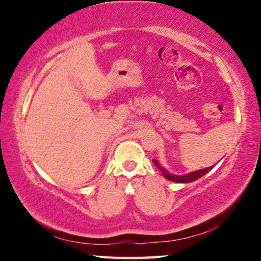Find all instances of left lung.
Returning a JSON list of instances; mask_svg holds the SVG:
<instances>
[{"instance_id":"8db88e82","label":"left lung","mask_w":261,"mask_h":261,"mask_svg":"<svg viewBox=\"0 0 261 261\" xmlns=\"http://www.w3.org/2000/svg\"><path fill=\"white\" fill-rule=\"evenodd\" d=\"M153 163H154V165H156V167L162 171V173L164 174V177L166 178V179H169L171 181H174V183H191V181H195L197 180L198 178H201L204 176L209 172L210 170L213 169L214 166H210V167H206V169H202V170H198V171H194V172H190L188 174H184V176H177V174H172L170 172H167V171L164 169V167L160 165L158 160L153 159Z\"/></svg>"}]
</instances>
